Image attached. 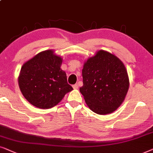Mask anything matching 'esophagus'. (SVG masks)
Listing matches in <instances>:
<instances>
[{"label":"esophagus","mask_w":153,"mask_h":153,"mask_svg":"<svg viewBox=\"0 0 153 153\" xmlns=\"http://www.w3.org/2000/svg\"><path fill=\"white\" fill-rule=\"evenodd\" d=\"M73 89H78V84L73 85Z\"/></svg>","instance_id":"1"}]
</instances>
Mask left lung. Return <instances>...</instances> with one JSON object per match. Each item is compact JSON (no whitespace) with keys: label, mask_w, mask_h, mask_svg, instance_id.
Returning a JSON list of instances; mask_svg holds the SVG:
<instances>
[{"label":"left lung","mask_w":153,"mask_h":153,"mask_svg":"<svg viewBox=\"0 0 153 153\" xmlns=\"http://www.w3.org/2000/svg\"><path fill=\"white\" fill-rule=\"evenodd\" d=\"M82 73L80 91L91 111L106 115L119 108L129 86L127 71L120 59L99 50L85 62Z\"/></svg>","instance_id":"left-lung-1"}]
</instances>
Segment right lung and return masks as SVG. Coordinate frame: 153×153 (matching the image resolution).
Instances as JSON below:
<instances>
[{"mask_svg":"<svg viewBox=\"0 0 153 153\" xmlns=\"http://www.w3.org/2000/svg\"><path fill=\"white\" fill-rule=\"evenodd\" d=\"M62 58L49 50L41 52L24 63L18 82L24 98L38 108L57 105L66 94L73 90L61 69Z\"/></svg>","mask_w":153,"mask_h":153,"instance_id":"right-lung-1","label":"right lung"}]
</instances>
